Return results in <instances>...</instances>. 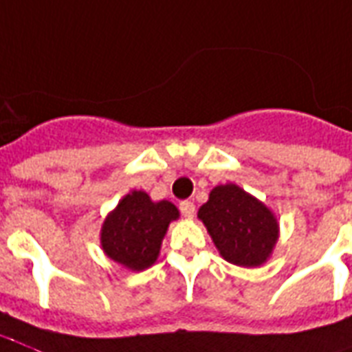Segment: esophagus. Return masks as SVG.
I'll list each match as a JSON object with an SVG mask.
<instances>
[{"mask_svg":"<svg viewBox=\"0 0 352 352\" xmlns=\"http://www.w3.org/2000/svg\"><path fill=\"white\" fill-rule=\"evenodd\" d=\"M179 211H182V214H184L185 219H192V217H195L196 207L190 200H184L179 204Z\"/></svg>","mask_w":352,"mask_h":352,"instance_id":"34e87169","label":"esophagus"}]
</instances>
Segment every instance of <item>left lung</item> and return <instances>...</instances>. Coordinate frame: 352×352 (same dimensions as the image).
I'll return each mask as SVG.
<instances>
[{"instance_id":"obj_1","label":"left lung","mask_w":352,"mask_h":352,"mask_svg":"<svg viewBox=\"0 0 352 352\" xmlns=\"http://www.w3.org/2000/svg\"><path fill=\"white\" fill-rule=\"evenodd\" d=\"M198 219L206 224L220 255L236 266L263 264L279 236L277 220L268 207L233 184L214 187Z\"/></svg>"}]
</instances>
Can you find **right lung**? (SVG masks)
<instances>
[{
  "label": "right lung",
  "mask_w": 352,
  "mask_h": 352,
  "mask_svg": "<svg viewBox=\"0 0 352 352\" xmlns=\"http://www.w3.org/2000/svg\"><path fill=\"white\" fill-rule=\"evenodd\" d=\"M178 214L170 201H152L143 190H132L106 217L100 233L102 250L126 268H148L157 258L168 224Z\"/></svg>",
  "instance_id": "add662e5"
}]
</instances>
